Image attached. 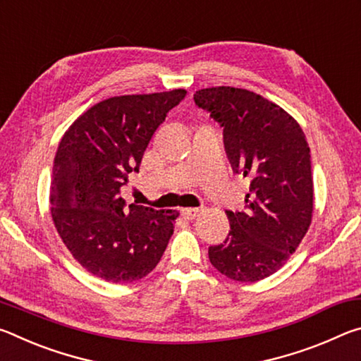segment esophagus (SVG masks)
Instances as JSON below:
<instances>
[{"label":"esophagus","instance_id":"esophagus-1","mask_svg":"<svg viewBox=\"0 0 361 361\" xmlns=\"http://www.w3.org/2000/svg\"><path fill=\"white\" fill-rule=\"evenodd\" d=\"M199 213H200V210H199V209H183V210H181V215H183V218H186V219H194V218H197V216H199Z\"/></svg>","mask_w":361,"mask_h":361}]
</instances>
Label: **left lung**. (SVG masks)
<instances>
[{"instance_id":"8db88e82","label":"left lung","mask_w":361,"mask_h":361,"mask_svg":"<svg viewBox=\"0 0 361 361\" xmlns=\"http://www.w3.org/2000/svg\"><path fill=\"white\" fill-rule=\"evenodd\" d=\"M194 102L223 127L232 170L250 180L247 210L226 212L231 231L209 248L210 262L235 282H258L288 261L312 223L307 140L291 114L252 90L218 85Z\"/></svg>"}]
</instances>
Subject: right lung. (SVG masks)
Here are the masks:
<instances>
[{
  "mask_svg": "<svg viewBox=\"0 0 361 361\" xmlns=\"http://www.w3.org/2000/svg\"><path fill=\"white\" fill-rule=\"evenodd\" d=\"M185 95V89H173L111 97L84 111L60 140L49 195L52 221L92 276L135 282L166 252L178 213L126 207L119 192L129 173L138 172L152 133Z\"/></svg>",
  "mask_w": 361,
  "mask_h": 361,
  "instance_id": "obj_1",
  "label": "right lung"
}]
</instances>
